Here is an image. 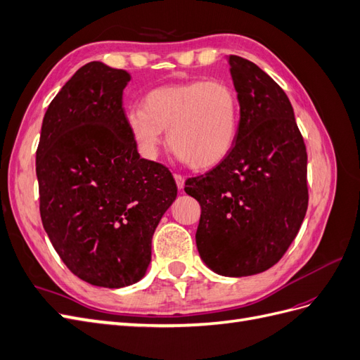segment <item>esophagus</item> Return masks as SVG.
<instances>
[{
	"label": "esophagus",
	"mask_w": 360,
	"mask_h": 360,
	"mask_svg": "<svg viewBox=\"0 0 360 360\" xmlns=\"http://www.w3.org/2000/svg\"><path fill=\"white\" fill-rule=\"evenodd\" d=\"M174 179H176L177 188H179V189H183V188H184V177L180 176V174H174Z\"/></svg>",
	"instance_id": "esophagus-1"
}]
</instances>
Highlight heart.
I'll use <instances>...</instances> for the list:
<instances>
[{
  "label": "heart",
  "instance_id": "b5f03b06",
  "mask_svg": "<svg viewBox=\"0 0 360 360\" xmlns=\"http://www.w3.org/2000/svg\"><path fill=\"white\" fill-rule=\"evenodd\" d=\"M126 123L141 151L155 158L168 132L171 150L197 169L216 167L231 153L240 124V101L224 81L168 84L144 97V110L132 108Z\"/></svg>",
  "mask_w": 360,
  "mask_h": 360
}]
</instances>
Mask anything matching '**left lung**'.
I'll return each mask as SVG.
<instances>
[{
  "instance_id": "1",
  "label": "left lung",
  "mask_w": 360,
  "mask_h": 360,
  "mask_svg": "<svg viewBox=\"0 0 360 360\" xmlns=\"http://www.w3.org/2000/svg\"><path fill=\"white\" fill-rule=\"evenodd\" d=\"M240 101L233 151L184 192L201 205L195 240L214 274L270 269L296 238L308 209L307 147L285 91L252 61L226 57Z\"/></svg>"
}]
</instances>
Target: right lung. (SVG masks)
Masks as SVG:
<instances>
[{
	"mask_svg": "<svg viewBox=\"0 0 360 360\" xmlns=\"http://www.w3.org/2000/svg\"><path fill=\"white\" fill-rule=\"evenodd\" d=\"M124 70L85 64L43 117L36 153L40 216L73 275L122 288L146 276L151 238L177 186L167 167L139 156L123 110Z\"/></svg>",
	"mask_w": 360,
	"mask_h": 360,
	"instance_id": "add662e5",
	"label": "right lung"
}]
</instances>
